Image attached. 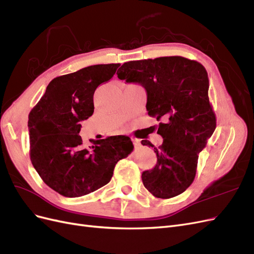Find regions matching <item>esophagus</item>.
<instances>
[{
	"label": "esophagus",
	"instance_id": "34e87169",
	"mask_svg": "<svg viewBox=\"0 0 254 254\" xmlns=\"http://www.w3.org/2000/svg\"><path fill=\"white\" fill-rule=\"evenodd\" d=\"M132 142H133V145H134V147L135 148H139V147H141V141L139 140V139H135V137H132Z\"/></svg>",
	"mask_w": 254,
	"mask_h": 254
}]
</instances>
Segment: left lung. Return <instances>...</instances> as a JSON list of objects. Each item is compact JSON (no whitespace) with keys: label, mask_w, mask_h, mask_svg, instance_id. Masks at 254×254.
Instances as JSON below:
<instances>
[{"label":"left lung","mask_w":254,"mask_h":254,"mask_svg":"<svg viewBox=\"0 0 254 254\" xmlns=\"http://www.w3.org/2000/svg\"><path fill=\"white\" fill-rule=\"evenodd\" d=\"M126 82L140 83L147 93L146 109L160 123L163 143L155 147L157 164L142 174L144 187L157 197L178 196L194 181L198 156L216 128L204 66L181 56L128 61L118 71Z\"/></svg>","instance_id":"1"}]
</instances>
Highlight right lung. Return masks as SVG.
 I'll return each instance as SVG.
<instances>
[{"mask_svg":"<svg viewBox=\"0 0 254 254\" xmlns=\"http://www.w3.org/2000/svg\"><path fill=\"white\" fill-rule=\"evenodd\" d=\"M120 64H95L54 78L28 115L29 156L44 183L64 197H80L106 186L114 166L128 157V136L82 144L80 122L94 112L96 88L112 78Z\"/></svg>","mask_w":254,"mask_h":254,"instance_id":"right-lung-1","label":"right lung"}]
</instances>
